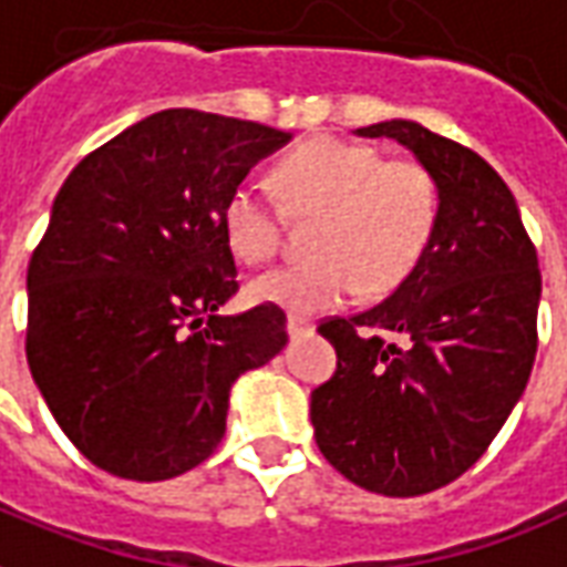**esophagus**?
<instances>
[{
    "mask_svg": "<svg viewBox=\"0 0 567 567\" xmlns=\"http://www.w3.org/2000/svg\"><path fill=\"white\" fill-rule=\"evenodd\" d=\"M288 337L291 339H300V337H309V333H312V330H316V327L309 324V321H306V318H297V316H288Z\"/></svg>",
    "mask_w": 567,
    "mask_h": 567,
    "instance_id": "34e87169",
    "label": "esophagus"
}]
</instances>
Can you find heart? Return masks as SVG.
I'll list each match as a JSON object with an SVG mask.
<instances>
[{
    "label": "heart",
    "mask_w": 567,
    "mask_h": 567,
    "mask_svg": "<svg viewBox=\"0 0 567 567\" xmlns=\"http://www.w3.org/2000/svg\"><path fill=\"white\" fill-rule=\"evenodd\" d=\"M285 216L316 221V261L279 267L249 285L258 303L318 316L358 295H388L421 261L439 219V188L414 162H384L375 146L312 137L272 171ZM221 234L243 264L270 261L282 219L261 186L240 183L221 207Z\"/></svg>",
    "instance_id": "obj_1"
}]
</instances>
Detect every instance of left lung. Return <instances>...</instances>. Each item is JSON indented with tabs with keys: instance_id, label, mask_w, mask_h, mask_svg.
Instances as JSON below:
<instances>
[{
	"instance_id": "obj_1",
	"label": "left lung",
	"mask_w": 567,
	"mask_h": 567,
	"mask_svg": "<svg viewBox=\"0 0 567 567\" xmlns=\"http://www.w3.org/2000/svg\"><path fill=\"white\" fill-rule=\"evenodd\" d=\"M354 134L396 141L430 171L439 219L384 303L318 327L339 363L309 414L324 460L351 484L423 496L477 463L526 390L538 255L511 188L477 153L412 120Z\"/></svg>"
}]
</instances>
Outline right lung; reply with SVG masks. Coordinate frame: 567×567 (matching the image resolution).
<instances>
[{
  "label": "right lung",
  "instance_id": "add662e5",
  "mask_svg": "<svg viewBox=\"0 0 567 567\" xmlns=\"http://www.w3.org/2000/svg\"><path fill=\"white\" fill-rule=\"evenodd\" d=\"M295 134L174 107L74 167L29 261L27 360L62 433L128 481H167L225 435L243 372L288 342L279 306L221 316V207Z\"/></svg>",
  "mask_w": 567,
  "mask_h": 567
}]
</instances>
